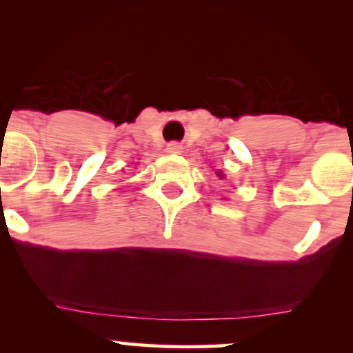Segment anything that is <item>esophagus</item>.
<instances>
[{
    "label": "esophagus",
    "instance_id": "34e87169",
    "mask_svg": "<svg viewBox=\"0 0 353 353\" xmlns=\"http://www.w3.org/2000/svg\"><path fill=\"white\" fill-rule=\"evenodd\" d=\"M165 151H168L169 154H181L182 145L179 143H169L168 148H165Z\"/></svg>",
    "mask_w": 353,
    "mask_h": 353
}]
</instances>
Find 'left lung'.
Listing matches in <instances>:
<instances>
[{"label": "left lung", "instance_id": "8db88e82", "mask_svg": "<svg viewBox=\"0 0 353 353\" xmlns=\"http://www.w3.org/2000/svg\"><path fill=\"white\" fill-rule=\"evenodd\" d=\"M217 177H219V179H224V174L219 171V172H217Z\"/></svg>", "mask_w": 353, "mask_h": 353}]
</instances>
